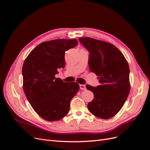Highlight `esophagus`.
Wrapping results in <instances>:
<instances>
[{
	"instance_id": "esophagus-1",
	"label": "esophagus",
	"mask_w": 150,
	"mask_h": 150,
	"mask_svg": "<svg viewBox=\"0 0 150 150\" xmlns=\"http://www.w3.org/2000/svg\"><path fill=\"white\" fill-rule=\"evenodd\" d=\"M79 87H80V89L81 90H85L86 89V86L84 85V84H80L79 85Z\"/></svg>"
}]
</instances>
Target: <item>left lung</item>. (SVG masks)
<instances>
[{
    "instance_id": "8db88e82",
    "label": "left lung",
    "mask_w": 150,
    "mask_h": 150,
    "mask_svg": "<svg viewBox=\"0 0 150 150\" xmlns=\"http://www.w3.org/2000/svg\"><path fill=\"white\" fill-rule=\"evenodd\" d=\"M89 52L90 71L98 76L100 85L86 88L94 94L88 104L89 111L101 119H110L118 112L129 91V67L123 54L111 43L91 38H79Z\"/></svg>"
}]
</instances>
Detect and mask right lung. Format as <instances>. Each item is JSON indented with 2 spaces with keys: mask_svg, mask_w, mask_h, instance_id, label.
<instances>
[{
  "mask_svg": "<svg viewBox=\"0 0 150 150\" xmlns=\"http://www.w3.org/2000/svg\"><path fill=\"white\" fill-rule=\"evenodd\" d=\"M78 44L76 39H55L40 43L26 57L22 66L23 89L37 114L48 121L63 118L69 111L78 83L56 78L65 66L64 54Z\"/></svg>",
  "mask_w": 150,
  "mask_h": 150,
  "instance_id": "1",
  "label": "right lung"
}]
</instances>
